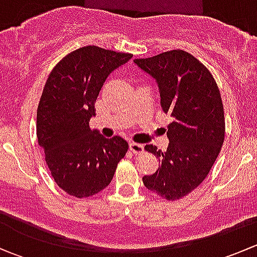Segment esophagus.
<instances>
[{
    "label": "esophagus",
    "mask_w": 257,
    "mask_h": 257,
    "mask_svg": "<svg viewBox=\"0 0 257 257\" xmlns=\"http://www.w3.org/2000/svg\"><path fill=\"white\" fill-rule=\"evenodd\" d=\"M129 149H131L134 154H141V153H143L144 147H143V144L134 143V142H132V143L129 144Z\"/></svg>",
    "instance_id": "34e87169"
}]
</instances>
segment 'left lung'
Instances as JSON below:
<instances>
[{
  "label": "left lung",
  "mask_w": 257,
  "mask_h": 257,
  "mask_svg": "<svg viewBox=\"0 0 257 257\" xmlns=\"http://www.w3.org/2000/svg\"><path fill=\"white\" fill-rule=\"evenodd\" d=\"M134 63L157 80L163 110L173 118L168 125L167 152L153 144L144 147L160 164L154 174L143 177V183L165 200H179L203 183L221 152V94L209 69L181 49L134 59Z\"/></svg>",
  "instance_id": "8db88e82"
}]
</instances>
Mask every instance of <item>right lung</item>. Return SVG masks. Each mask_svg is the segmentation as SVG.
<instances>
[{"mask_svg": "<svg viewBox=\"0 0 257 257\" xmlns=\"http://www.w3.org/2000/svg\"><path fill=\"white\" fill-rule=\"evenodd\" d=\"M131 53L85 46L61 59L48 76L37 108V139L52 178L67 194L88 198L107 188L128 143L92 131L89 119L107 77Z\"/></svg>", "mask_w": 257, "mask_h": 257, "instance_id": "right-lung-1", "label": "right lung"}]
</instances>
